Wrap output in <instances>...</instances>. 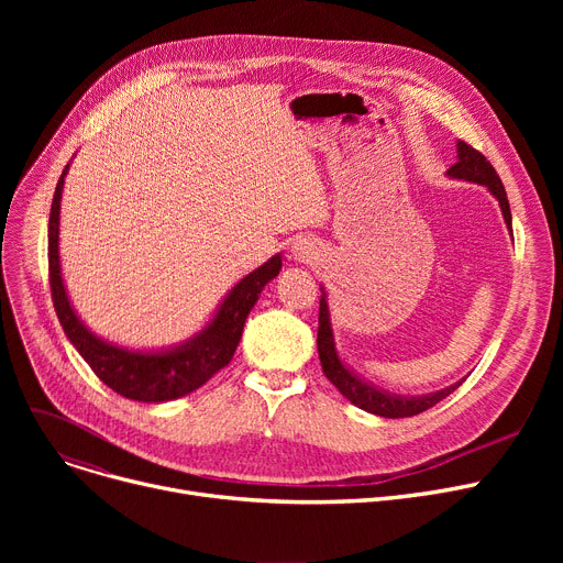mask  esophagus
Listing matches in <instances>:
<instances>
[{
    "instance_id": "34e87169",
    "label": "esophagus",
    "mask_w": 563,
    "mask_h": 563,
    "mask_svg": "<svg viewBox=\"0 0 563 563\" xmlns=\"http://www.w3.org/2000/svg\"><path fill=\"white\" fill-rule=\"evenodd\" d=\"M291 255L297 262H303V264H310L319 257V246L312 242V240H299L297 244L291 246Z\"/></svg>"
}]
</instances>
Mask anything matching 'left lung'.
<instances>
[{
	"instance_id": "obj_1",
	"label": "left lung",
	"mask_w": 563,
	"mask_h": 563,
	"mask_svg": "<svg viewBox=\"0 0 563 563\" xmlns=\"http://www.w3.org/2000/svg\"><path fill=\"white\" fill-rule=\"evenodd\" d=\"M448 175L459 177V180H467V183H477L490 189V194L499 200L501 214H505V221L511 230V210H509V200H507V191L505 185H501L497 170L493 168V164L465 141H459V162L448 170ZM317 351H319V361H321V369L327 374V378L333 383V386L351 401L356 404L358 408L374 412V416L380 418H410V416H420V412L429 410L431 406H435L438 401H442L445 397H450L459 386H452L448 390H440L433 395H424V397H399V395H390L386 390H376L374 386H367L361 378L353 376L340 361L338 351H335V342H333V331H331V317H329V303H327V294H321L319 301V331H317Z\"/></svg>"
}]
</instances>
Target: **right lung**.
<instances>
[{
  "instance_id": "right-lung-1",
  "label": "right lung",
  "mask_w": 563,
  "mask_h": 563,
  "mask_svg": "<svg viewBox=\"0 0 563 563\" xmlns=\"http://www.w3.org/2000/svg\"><path fill=\"white\" fill-rule=\"evenodd\" d=\"M66 170L58 177L52 198L47 225V262L54 310L68 340L79 351V356L91 365V369L104 386H109L121 397L159 404L198 390L202 383L210 380L221 367H225L232 361L234 349L242 340L246 317L255 306L260 291L280 272V255H274L269 262H264L260 269L236 283L225 297V301L221 303L217 317L207 323L200 335H196L187 344L157 353L118 349L96 338L84 327L75 310L70 308L68 294L62 280V264H58V210H62V189Z\"/></svg>"
}]
</instances>
